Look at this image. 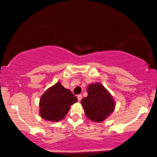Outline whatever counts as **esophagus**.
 Returning <instances> with one entry per match:
<instances>
[{
    "instance_id": "1",
    "label": "esophagus",
    "mask_w": 157,
    "mask_h": 157,
    "mask_svg": "<svg viewBox=\"0 0 157 157\" xmlns=\"http://www.w3.org/2000/svg\"><path fill=\"white\" fill-rule=\"evenodd\" d=\"M77 98H78V100L80 101L81 100V98H82V95H81V94H79V95L77 96Z\"/></svg>"
}]
</instances>
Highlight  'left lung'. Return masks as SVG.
<instances>
[{"mask_svg":"<svg viewBox=\"0 0 157 157\" xmlns=\"http://www.w3.org/2000/svg\"><path fill=\"white\" fill-rule=\"evenodd\" d=\"M87 92V97L81 100L86 116L94 122L104 121L114 111L115 101L112 96L100 83L89 85Z\"/></svg>","mask_w":157,"mask_h":157,"instance_id":"1","label":"left lung"}]
</instances>
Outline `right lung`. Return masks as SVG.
I'll list each match as a JSON object with an SVG mask.
<instances>
[{
  "label": "right lung",
  "mask_w": 157,
  "mask_h": 157,
  "mask_svg": "<svg viewBox=\"0 0 157 157\" xmlns=\"http://www.w3.org/2000/svg\"><path fill=\"white\" fill-rule=\"evenodd\" d=\"M78 98L69 89L58 82L47 89L40 99V116L50 121H59L68 112Z\"/></svg>",
  "instance_id": "add662e5"
}]
</instances>
